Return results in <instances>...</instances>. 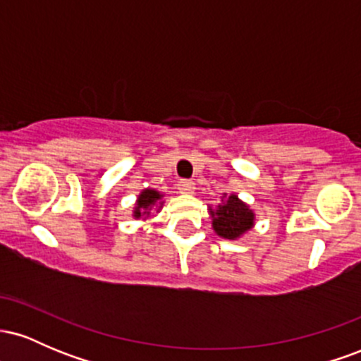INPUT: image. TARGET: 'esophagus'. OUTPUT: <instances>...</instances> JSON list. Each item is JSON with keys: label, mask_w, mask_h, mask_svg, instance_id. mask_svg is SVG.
<instances>
[{"label": "esophagus", "mask_w": 361, "mask_h": 361, "mask_svg": "<svg viewBox=\"0 0 361 361\" xmlns=\"http://www.w3.org/2000/svg\"><path fill=\"white\" fill-rule=\"evenodd\" d=\"M178 190L185 195H192L195 192V183L192 180H181L180 183H178Z\"/></svg>", "instance_id": "esophagus-1"}]
</instances>
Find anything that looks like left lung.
Returning a JSON list of instances; mask_svg holds the SVG:
<instances>
[{
	"mask_svg": "<svg viewBox=\"0 0 361 361\" xmlns=\"http://www.w3.org/2000/svg\"><path fill=\"white\" fill-rule=\"evenodd\" d=\"M210 215H212V227L221 238L238 239L255 226V214L250 210L244 202L238 198V195H231L226 202L217 205L212 210L210 207Z\"/></svg>",
	"mask_w": 361,
	"mask_h": 361,
	"instance_id": "1",
	"label": "left lung"
}]
</instances>
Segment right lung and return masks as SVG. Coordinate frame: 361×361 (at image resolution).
<instances>
[{
	"label": "right lung",
	"instance_id": "1",
	"mask_svg": "<svg viewBox=\"0 0 361 361\" xmlns=\"http://www.w3.org/2000/svg\"><path fill=\"white\" fill-rule=\"evenodd\" d=\"M161 198H163V195H161L159 192H156V190H152V188L142 190L137 197V204H135V209H134V217L135 219L149 217L152 207H154L156 204H159V207L163 205Z\"/></svg>",
	"mask_w": 361,
	"mask_h": 361
}]
</instances>
